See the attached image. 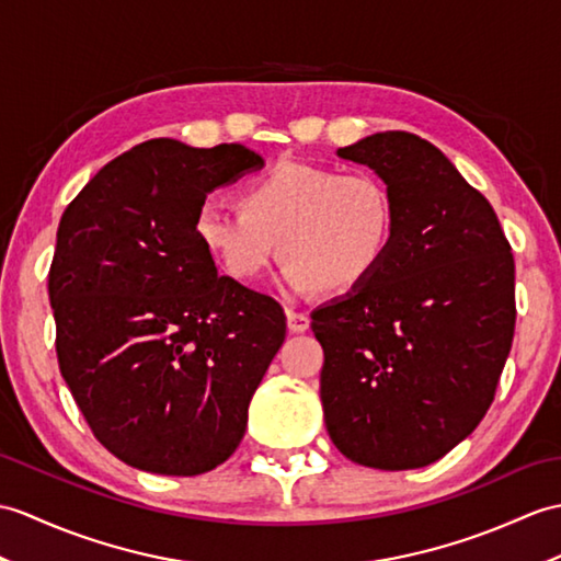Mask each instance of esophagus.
<instances>
[{"instance_id": "esophagus-1", "label": "esophagus", "mask_w": 561, "mask_h": 561, "mask_svg": "<svg viewBox=\"0 0 561 561\" xmlns=\"http://www.w3.org/2000/svg\"><path fill=\"white\" fill-rule=\"evenodd\" d=\"M286 322H289V330L291 332H306L310 328V318L306 312H298V310H286Z\"/></svg>"}]
</instances>
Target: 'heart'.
<instances>
[{
	"instance_id": "1",
	"label": "heart",
	"mask_w": 561,
	"mask_h": 561,
	"mask_svg": "<svg viewBox=\"0 0 561 561\" xmlns=\"http://www.w3.org/2000/svg\"><path fill=\"white\" fill-rule=\"evenodd\" d=\"M239 201H205L193 221L203 249L239 282L257 279L282 253L291 291L346 294L375 275L394 239L392 193L368 172L284 160L251 179Z\"/></svg>"
}]
</instances>
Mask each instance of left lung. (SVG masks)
<instances>
[{
    "label": "left lung",
    "instance_id": "8db88e82",
    "mask_svg": "<svg viewBox=\"0 0 561 561\" xmlns=\"http://www.w3.org/2000/svg\"><path fill=\"white\" fill-rule=\"evenodd\" d=\"M336 154L375 169L397 225L375 275L310 316L324 423L346 459L409 471L471 435L497 392L516 324L512 245L433 142L385 131Z\"/></svg>",
    "mask_w": 561,
    "mask_h": 561
}]
</instances>
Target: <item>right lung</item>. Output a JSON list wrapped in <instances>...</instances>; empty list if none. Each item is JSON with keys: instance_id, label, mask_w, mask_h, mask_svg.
<instances>
[{"instance_id": "1", "label": "right lung", "mask_w": 561, "mask_h": 561, "mask_svg": "<svg viewBox=\"0 0 561 561\" xmlns=\"http://www.w3.org/2000/svg\"><path fill=\"white\" fill-rule=\"evenodd\" d=\"M257 152L152 138L104 164L61 215L49 267L61 377L100 445L162 476L225 463L286 334L282 306L195 237L205 195Z\"/></svg>"}]
</instances>
